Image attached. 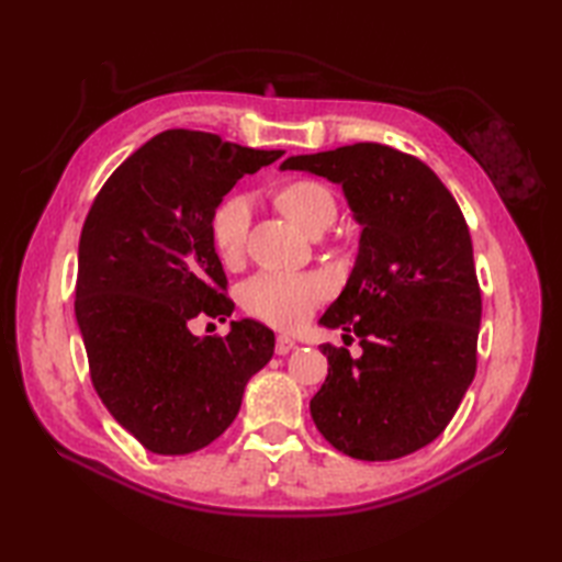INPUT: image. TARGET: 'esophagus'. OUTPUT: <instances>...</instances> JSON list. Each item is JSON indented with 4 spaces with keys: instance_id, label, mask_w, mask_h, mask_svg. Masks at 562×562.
Listing matches in <instances>:
<instances>
[{
    "instance_id": "obj_1",
    "label": "esophagus",
    "mask_w": 562,
    "mask_h": 562,
    "mask_svg": "<svg viewBox=\"0 0 562 562\" xmlns=\"http://www.w3.org/2000/svg\"><path fill=\"white\" fill-rule=\"evenodd\" d=\"M294 340L292 338H288V336H280L278 338V342H274V352H278V355H288L292 348H294Z\"/></svg>"
}]
</instances>
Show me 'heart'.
I'll return each mask as SVG.
<instances>
[{
    "label": "heart",
    "mask_w": 562,
    "mask_h": 562,
    "mask_svg": "<svg viewBox=\"0 0 562 562\" xmlns=\"http://www.w3.org/2000/svg\"><path fill=\"white\" fill-rule=\"evenodd\" d=\"M278 205L308 234L324 232L336 220V195L333 190L312 178L290 181L278 190ZM250 226V202L246 195H229L222 200L210 220V236L217 256L226 266L244 258ZM330 292L328 280L316 272L262 270L244 282L241 304L250 316H256L274 328H300L312 316L314 308Z\"/></svg>",
    "instance_id": "heart-1"
}]
</instances>
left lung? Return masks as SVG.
I'll use <instances>...</instances> for the list:
<instances>
[{"mask_svg":"<svg viewBox=\"0 0 562 562\" xmlns=\"http://www.w3.org/2000/svg\"><path fill=\"white\" fill-rule=\"evenodd\" d=\"M284 169L340 183L362 224L350 280L321 316L355 333L362 357L321 345L328 376L308 403L314 423L352 459L408 457L445 432L479 364L483 302L469 224L425 161L389 145L302 154Z\"/></svg>","mask_w":562,"mask_h":562,"instance_id":"1","label":"left lung"}]
</instances>
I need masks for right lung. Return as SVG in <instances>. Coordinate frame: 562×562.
Wrapping results in <instances>:
<instances>
[{"mask_svg": "<svg viewBox=\"0 0 562 562\" xmlns=\"http://www.w3.org/2000/svg\"><path fill=\"white\" fill-rule=\"evenodd\" d=\"M282 154L164 130L111 173L81 226L75 314L91 384L154 453L181 457L217 439L274 352L258 321H232L224 338H198L188 324L232 316L210 220L238 178Z\"/></svg>", "mask_w": 562, "mask_h": 562, "instance_id": "right-lung-1", "label": "right lung"}]
</instances>
